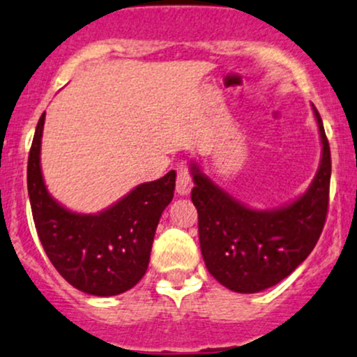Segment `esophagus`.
Wrapping results in <instances>:
<instances>
[{"label":"esophagus","instance_id":"esophagus-1","mask_svg":"<svg viewBox=\"0 0 357 357\" xmlns=\"http://www.w3.org/2000/svg\"><path fill=\"white\" fill-rule=\"evenodd\" d=\"M192 177H190V172H189V167L187 165H178L177 168V185H175V189H177V194L178 195H189L190 190H192Z\"/></svg>","mask_w":357,"mask_h":357}]
</instances>
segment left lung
I'll return each instance as SVG.
<instances>
[{"label":"left lung","mask_w":357,"mask_h":357,"mask_svg":"<svg viewBox=\"0 0 357 357\" xmlns=\"http://www.w3.org/2000/svg\"><path fill=\"white\" fill-rule=\"evenodd\" d=\"M321 141L315 178L296 201L274 209H252L236 201L190 163L199 241L218 282L235 293H259L287 278L315 248L324 229L331 189V148L313 107Z\"/></svg>","instance_id":"1"}]
</instances>
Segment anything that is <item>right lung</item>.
<instances>
[{
	"instance_id": "obj_1",
	"label": "right lung",
	"mask_w": 357,
	"mask_h": 357,
	"mask_svg": "<svg viewBox=\"0 0 357 357\" xmlns=\"http://www.w3.org/2000/svg\"><path fill=\"white\" fill-rule=\"evenodd\" d=\"M44 121L45 112L26 165L30 206L42 247L56 271L76 289L93 296L126 293L146 274L156 226L174 199L175 172L139 183L100 213H75L49 194L42 177Z\"/></svg>"
}]
</instances>
